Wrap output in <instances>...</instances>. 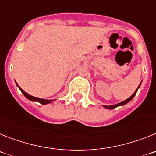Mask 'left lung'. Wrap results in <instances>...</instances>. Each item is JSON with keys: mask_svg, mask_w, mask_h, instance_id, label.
<instances>
[{"mask_svg": "<svg viewBox=\"0 0 156 156\" xmlns=\"http://www.w3.org/2000/svg\"><path fill=\"white\" fill-rule=\"evenodd\" d=\"M140 84H139V86H138V87H137V90H135L134 93H133V94H132L131 96H130V97L128 98L127 99H126V100L123 101H122V102H119V103H118V104H116V105H103V107H104V108H108V109H113V108H116V107H118V106L124 105H126V103H128L129 101H131L132 99L133 98V97H134L135 94H136V93H137V90H138V88H139V87H140Z\"/></svg>", "mask_w": 156, "mask_h": 156, "instance_id": "obj_1", "label": "left lung"}]
</instances>
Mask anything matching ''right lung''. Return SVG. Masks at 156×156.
Returning <instances> with one entry per match:
<instances>
[{
  "label": "right lung",
  "mask_w": 156,
  "mask_h": 156,
  "mask_svg": "<svg viewBox=\"0 0 156 156\" xmlns=\"http://www.w3.org/2000/svg\"><path fill=\"white\" fill-rule=\"evenodd\" d=\"M16 85H17L18 87L19 88V90H21L22 93H23V94H24L25 97L27 98H28L29 100L32 101H37V102L41 103V104H42V105H46V104H49V103L52 102L53 101H55V100H46V99L40 98H36V97H34V96H31V95L28 94H27V92H25L24 90H23V89H22V88L20 87L19 86V85L17 84V83H16Z\"/></svg>",
  "instance_id": "add662e5"
}]
</instances>
